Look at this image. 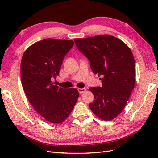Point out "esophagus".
<instances>
[{"label":"esophagus","mask_w":158,"mask_h":158,"mask_svg":"<svg viewBox=\"0 0 158 158\" xmlns=\"http://www.w3.org/2000/svg\"><path fill=\"white\" fill-rule=\"evenodd\" d=\"M78 92H79L80 94H83L85 92V91H86V89H85V88H78Z\"/></svg>","instance_id":"obj_1"}]
</instances>
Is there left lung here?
<instances>
[{
  "instance_id": "left-lung-1",
  "label": "left lung",
  "mask_w": 158,
  "mask_h": 158,
  "mask_svg": "<svg viewBox=\"0 0 158 158\" xmlns=\"http://www.w3.org/2000/svg\"><path fill=\"white\" fill-rule=\"evenodd\" d=\"M74 42L90 61L93 73L102 78V87L89 89L94 95L89 108L102 120L111 121L125 108L135 88L132 52L123 41L107 34L76 38Z\"/></svg>"
}]
</instances>
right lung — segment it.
Returning <instances> with one entry per match:
<instances>
[{
	"mask_svg": "<svg viewBox=\"0 0 158 158\" xmlns=\"http://www.w3.org/2000/svg\"><path fill=\"white\" fill-rule=\"evenodd\" d=\"M73 45L72 40L47 38L30 45L22 58L21 82L27 98L41 117L53 124L67 118L79 97L77 89L59 88L52 82Z\"/></svg>",
	"mask_w": 158,
	"mask_h": 158,
	"instance_id": "1",
	"label": "right lung"
}]
</instances>
